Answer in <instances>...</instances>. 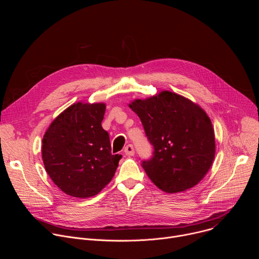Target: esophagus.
Returning <instances> with one entry per match:
<instances>
[{
    "instance_id": "obj_1",
    "label": "esophagus",
    "mask_w": 259,
    "mask_h": 259,
    "mask_svg": "<svg viewBox=\"0 0 259 259\" xmlns=\"http://www.w3.org/2000/svg\"><path fill=\"white\" fill-rule=\"evenodd\" d=\"M124 152H125V154H126L127 156H133V155H134V147H133V145H132V144H128V145L125 147Z\"/></svg>"
}]
</instances>
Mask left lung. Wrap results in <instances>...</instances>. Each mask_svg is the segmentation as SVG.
<instances>
[{
	"mask_svg": "<svg viewBox=\"0 0 259 259\" xmlns=\"http://www.w3.org/2000/svg\"><path fill=\"white\" fill-rule=\"evenodd\" d=\"M129 106L154 147L153 156L141 161L147 176L167 193L195 187L215 156L214 130L207 114L191 100L169 91L136 99Z\"/></svg>",
	"mask_w": 259,
	"mask_h": 259,
	"instance_id": "obj_1",
	"label": "left lung"
}]
</instances>
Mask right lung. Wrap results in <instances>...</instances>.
<instances>
[{
  "instance_id": "1",
  "label": "right lung",
  "mask_w": 259,
  "mask_h": 259,
  "mask_svg": "<svg viewBox=\"0 0 259 259\" xmlns=\"http://www.w3.org/2000/svg\"><path fill=\"white\" fill-rule=\"evenodd\" d=\"M103 103L78 102L67 107L43 138L42 157L47 173L66 195L89 198L112 180L121 155H112L108 133L101 122Z\"/></svg>"
}]
</instances>
